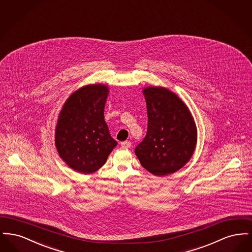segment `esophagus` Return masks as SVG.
<instances>
[{
    "label": "esophagus",
    "mask_w": 252,
    "mask_h": 252,
    "mask_svg": "<svg viewBox=\"0 0 252 252\" xmlns=\"http://www.w3.org/2000/svg\"><path fill=\"white\" fill-rule=\"evenodd\" d=\"M131 142L129 141H125V142H122L121 143V146L124 147V148H129L131 146Z\"/></svg>",
    "instance_id": "1"
}]
</instances>
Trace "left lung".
<instances>
[{
  "label": "left lung",
  "instance_id": "8db88e82",
  "mask_svg": "<svg viewBox=\"0 0 252 252\" xmlns=\"http://www.w3.org/2000/svg\"><path fill=\"white\" fill-rule=\"evenodd\" d=\"M147 131L135 148L142 166L155 176H166L183 167L196 144V127L186 105L165 88L144 90Z\"/></svg>",
  "mask_w": 252,
  "mask_h": 252
}]
</instances>
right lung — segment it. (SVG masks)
<instances>
[{
  "label": "right lung",
  "instance_id": "obj_1",
  "mask_svg": "<svg viewBox=\"0 0 252 252\" xmlns=\"http://www.w3.org/2000/svg\"><path fill=\"white\" fill-rule=\"evenodd\" d=\"M108 94L105 85L85 86L68 98L60 112L56 130L58 152L70 167L82 174L102 167L117 145L104 119Z\"/></svg>",
  "mask_w": 252,
  "mask_h": 252
}]
</instances>
